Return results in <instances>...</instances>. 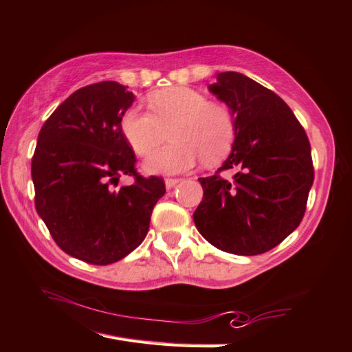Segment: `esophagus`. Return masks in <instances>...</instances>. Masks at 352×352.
<instances>
[{
	"label": "esophagus",
	"instance_id": "esophagus-1",
	"mask_svg": "<svg viewBox=\"0 0 352 352\" xmlns=\"http://www.w3.org/2000/svg\"><path fill=\"white\" fill-rule=\"evenodd\" d=\"M182 182V178H166L164 180V184H166V189H172L175 188L178 183Z\"/></svg>",
	"mask_w": 352,
	"mask_h": 352
}]
</instances>
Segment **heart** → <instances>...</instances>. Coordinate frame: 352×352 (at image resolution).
<instances>
[{"label": "heart", "instance_id": "heart-1", "mask_svg": "<svg viewBox=\"0 0 352 352\" xmlns=\"http://www.w3.org/2000/svg\"><path fill=\"white\" fill-rule=\"evenodd\" d=\"M151 111L131 107L121 118V132L137 155H149L166 131L174 143L146 160L149 174H178L200 162L220 163L232 149L235 123L226 106L208 101L190 87L175 86L152 94Z\"/></svg>", "mask_w": 352, "mask_h": 352}]
</instances>
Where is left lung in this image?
<instances>
[{
    "mask_svg": "<svg viewBox=\"0 0 352 352\" xmlns=\"http://www.w3.org/2000/svg\"><path fill=\"white\" fill-rule=\"evenodd\" d=\"M209 92L235 123L231 154L219 170L232 180L198 178L203 200L194 221L210 245L237 255H257L282 243L303 219L314 182L311 146L285 101L239 72H221Z\"/></svg>",
    "mask_w": 352,
    "mask_h": 352,
    "instance_id": "1",
    "label": "left lung"
}]
</instances>
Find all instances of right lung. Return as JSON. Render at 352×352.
I'll return each mask as SVG.
<instances>
[{
    "label": "right lung",
    "mask_w": 352,
    "mask_h": 352,
    "mask_svg": "<svg viewBox=\"0 0 352 352\" xmlns=\"http://www.w3.org/2000/svg\"><path fill=\"white\" fill-rule=\"evenodd\" d=\"M135 95L117 81L75 91L38 133L32 158L35 208L56 245L91 265H111L142 245L166 192L160 177L137 174L121 118ZM132 175L131 187L116 186Z\"/></svg>",
    "instance_id": "1"
}]
</instances>
